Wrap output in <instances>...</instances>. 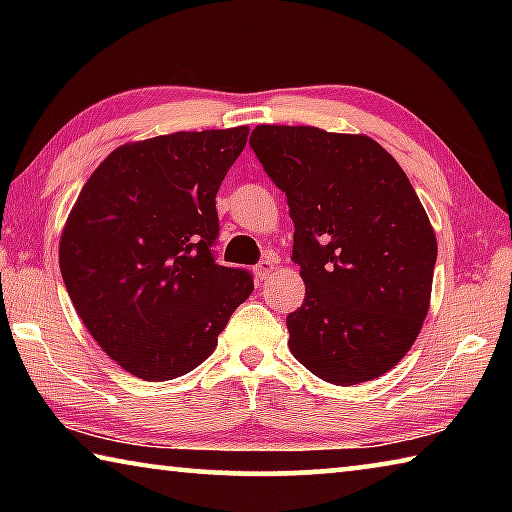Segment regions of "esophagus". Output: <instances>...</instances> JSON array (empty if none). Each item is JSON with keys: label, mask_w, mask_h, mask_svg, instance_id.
Listing matches in <instances>:
<instances>
[{"label": "esophagus", "mask_w": 512, "mask_h": 512, "mask_svg": "<svg viewBox=\"0 0 512 512\" xmlns=\"http://www.w3.org/2000/svg\"><path fill=\"white\" fill-rule=\"evenodd\" d=\"M275 264H277V262H275L273 257L262 259V262H259V264L255 266V273H257L259 280H266V277L275 271Z\"/></svg>", "instance_id": "obj_1"}]
</instances>
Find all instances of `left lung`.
I'll list each match as a JSON object with an SVG mask.
<instances>
[{
  "label": "left lung",
  "instance_id": "8db88e82",
  "mask_svg": "<svg viewBox=\"0 0 512 512\" xmlns=\"http://www.w3.org/2000/svg\"><path fill=\"white\" fill-rule=\"evenodd\" d=\"M250 146L296 225L307 291L287 316L291 354L336 386L386 375L418 339L438 255L409 178L368 135L262 124Z\"/></svg>",
  "mask_w": 512,
  "mask_h": 512
}]
</instances>
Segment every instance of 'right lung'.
Wrapping results in <instances>:
<instances>
[{"label": "right lung", "instance_id": "obj_1", "mask_svg": "<svg viewBox=\"0 0 512 512\" xmlns=\"http://www.w3.org/2000/svg\"><path fill=\"white\" fill-rule=\"evenodd\" d=\"M248 126L117 146L69 212L58 262L76 314L112 361L146 381L210 357L253 277L214 262L216 192Z\"/></svg>", "mask_w": 512, "mask_h": 512}]
</instances>
